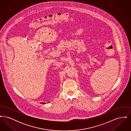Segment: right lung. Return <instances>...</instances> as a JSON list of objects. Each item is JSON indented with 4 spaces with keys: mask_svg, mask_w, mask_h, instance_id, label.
I'll use <instances>...</instances> for the list:
<instances>
[{
    "mask_svg": "<svg viewBox=\"0 0 131 131\" xmlns=\"http://www.w3.org/2000/svg\"><path fill=\"white\" fill-rule=\"evenodd\" d=\"M41 104H45V103H41Z\"/></svg>",
    "mask_w": 131,
    "mask_h": 131,
    "instance_id": "add662e5",
    "label": "right lung"
}]
</instances>
